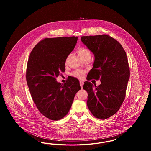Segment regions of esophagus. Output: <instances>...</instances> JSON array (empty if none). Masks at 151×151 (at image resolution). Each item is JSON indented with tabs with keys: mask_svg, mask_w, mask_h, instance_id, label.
I'll return each mask as SVG.
<instances>
[{
	"mask_svg": "<svg viewBox=\"0 0 151 151\" xmlns=\"http://www.w3.org/2000/svg\"><path fill=\"white\" fill-rule=\"evenodd\" d=\"M80 85L81 88H83V85H84V82L83 81H80Z\"/></svg>",
	"mask_w": 151,
	"mask_h": 151,
	"instance_id": "obj_1",
	"label": "esophagus"
}]
</instances>
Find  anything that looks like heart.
I'll return each instance as SVG.
<instances>
[{
    "instance_id": "b5f03b06",
    "label": "heart",
    "mask_w": 151,
    "mask_h": 151,
    "mask_svg": "<svg viewBox=\"0 0 151 151\" xmlns=\"http://www.w3.org/2000/svg\"><path fill=\"white\" fill-rule=\"evenodd\" d=\"M78 52L79 54L80 57L81 58L83 59H85L86 58L91 57V52L88 49L87 47H79L78 50ZM68 59V57L66 58V62L67 61ZM84 73V72L81 70H76L73 72H72V75L78 78H81Z\"/></svg>"
}]
</instances>
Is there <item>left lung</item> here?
I'll return each instance as SVG.
<instances>
[{
    "label": "left lung",
    "instance_id": "8db88e82",
    "mask_svg": "<svg viewBox=\"0 0 151 151\" xmlns=\"http://www.w3.org/2000/svg\"><path fill=\"white\" fill-rule=\"evenodd\" d=\"M81 40L95 57L86 79L101 81L99 86L84 82L86 104L94 117L106 119L118 111L126 97L129 78L127 55L119 42L109 35L82 36Z\"/></svg>",
    "mask_w": 151,
    "mask_h": 151
}]
</instances>
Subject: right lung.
<instances>
[{
    "mask_svg": "<svg viewBox=\"0 0 151 151\" xmlns=\"http://www.w3.org/2000/svg\"><path fill=\"white\" fill-rule=\"evenodd\" d=\"M77 37L46 38L31 51L26 79L32 98L39 111L51 120H59L68 113L74 97L81 89L71 77L64 84L56 78L65 71L66 58L77 42Z\"/></svg>",
    "mask_w": 151,
    "mask_h": 151,
    "instance_id": "add662e5",
    "label": "right lung"
}]
</instances>
